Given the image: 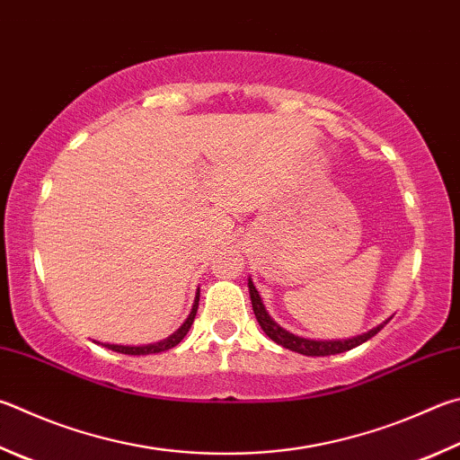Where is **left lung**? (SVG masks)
Here are the masks:
<instances>
[{
    "label": "left lung",
    "instance_id": "1",
    "mask_svg": "<svg viewBox=\"0 0 460 460\" xmlns=\"http://www.w3.org/2000/svg\"><path fill=\"white\" fill-rule=\"evenodd\" d=\"M249 296H252V305H253V314L257 317V322H259V325H261V330L267 333V336H270L275 344H279L283 348L291 349V352H297L304 356H333V354L348 352V349L360 346L366 340L374 338L376 333L384 328V323H382V325H378V328H374L368 333H364V336H358L352 340H338V341L305 340V338L294 336V333L283 330L281 325H278L271 320L270 314L265 312V305L261 302V297H259V291L255 289L252 279H249Z\"/></svg>",
    "mask_w": 460,
    "mask_h": 460
}]
</instances>
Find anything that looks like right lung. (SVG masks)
Returning <instances> with one entry per match:
<instances>
[{"instance_id": "1", "label": "right lung", "mask_w": 460, "mask_h": 460, "mask_svg": "<svg viewBox=\"0 0 460 460\" xmlns=\"http://www.w3.org/2000/svg\"><path fill=\"white\" fill-rule=\"evenodd\" d=\"M197 307H199V294L195 297V305L193 310H190L187 322L181 325V328L172 333L171 338H166L163 341H158V344H150V346H114V344H104L108 349H112V352H120V354H130V356H146V354H158V352H164V349H171L179 344V341L187 336V332L190 330V323H193L195 315H197Z\"/></svg>"}]
</instances>
